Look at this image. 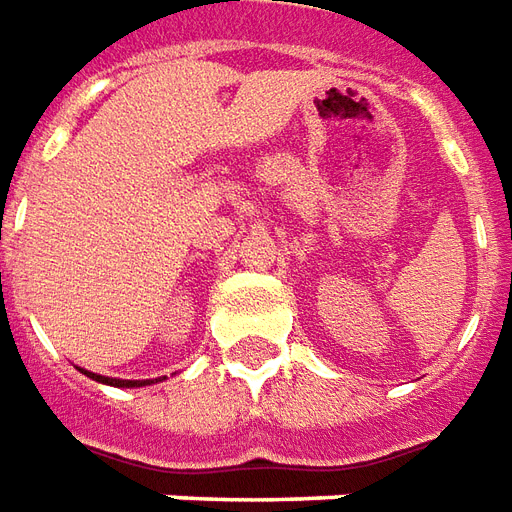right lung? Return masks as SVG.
Wrapping results in <instances>:
<instances>
[{
  "mask_svg": "<svg viewBox=\"0 0 512 512\" xmlns=\"http://www.w3.org/2000/svg\"><path fill=\"white\" fill-rule=\"evenodd\" d=\"M86 377H92V380L102 382V385H113V388H143V385H151L149 380H116V377H102V374H92L81 369Z\"/></svg>",
  "mask_w": 512,
  "mask_h": 512,
  "instance_id": "add662e5",
  "label": "right lung"
}]
</instances>
